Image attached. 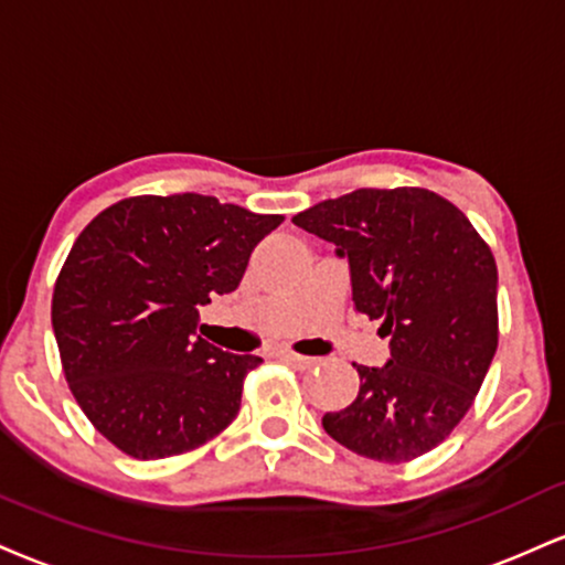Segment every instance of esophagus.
<instances>
[{
    "instance_id": "1",
    "label": "esophagus",
    "mask_w": 565,
    "mask_h": 565,
    "mask_svg": "<svg viewBox=\"0 0 565 565\" xmlns=\"http://www.w3.org/2000/svg\"><path fill=\"white\" fill-rule=\"evenodd\" d=\"M278 358H281L284 363L295 365V369H310V365L316 363V358L300 355V352H291V350H278Z\"/></svg>"
}]
</instances>
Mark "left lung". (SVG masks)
<instances>
[{
	"label": "left lung",
	"mask_w": 565,
	"mask_h": 565,
	"mask_svg": "<svg viewBox=\"0 0 565 565\" xmlns=\"http://www.w3.org/2000/svg\"><path fill=\"white\" fill-rule=\"evenodd\" d=\"M348 257L352 302L390 337L382 369L323 429L379 463L429 452L473 405L498 350V265L471 221L429 189H355L291 217Z\"/></svg>",
	"instance_id": "left-lung-1"
}]
</instances>
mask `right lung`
<instances>
[{
	"label": "right lung",
	"instance_id": "obj_1",
	"mask_svg": "<svg viewBox=\"0 0 565 565\" xmlns=\"http://www.w3.org/2000/svg\"><path fill=\"white\" fill-rule=\"evenodd\" d=\"M281 221L186 192L128 196L81 231L54 284L52 329L73 397L118 450L171 458L236 418L263 358L196 337L200 308L239 287Z\"/></svg>",
	"mask_w": 565,
	"mask_h": 565
}]
</instances>
